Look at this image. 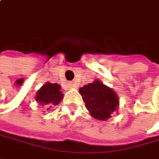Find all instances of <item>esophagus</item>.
<instances>
[{"label":"esophagus","instance_id":"1","mask_svg":"<svg viewBox=\"0 0 159 159\" xmlns=\"http://www.w3.org/2000/svg\"><path fill=\"white\" fill-rule=\"evenodd\" d=\"M70 87L71 89H76L77 88V85L76 84H73V83H70Z\"/></svg>","mask_w":159,"mask_h":159}]
</instances>
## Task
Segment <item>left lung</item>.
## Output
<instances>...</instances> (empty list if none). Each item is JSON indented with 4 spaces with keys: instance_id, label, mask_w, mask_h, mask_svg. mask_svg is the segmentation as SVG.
Wrapping results in <instances>:
<instances>
[{
    "instance_id": "8db88e82",
    "label": "left lung",
    "mask_w": 159,
    "mask_h": 159,
    "mask_svg": "<svg viewBox=\"0 0 159 159\" xmlns=\"http://www.w3.org/2000/svg\"><path fill=\"white\" fill-rule=\"evenodd\" d=\"M79 93L90 115L98 120H107L119 106L116 93L99 80L84 86L79 89Z\"/></svg>"
}]
</instances>
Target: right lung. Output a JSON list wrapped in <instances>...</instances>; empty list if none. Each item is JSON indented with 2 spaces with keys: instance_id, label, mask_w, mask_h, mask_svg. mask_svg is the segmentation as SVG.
Returning <instances> with one entry per match:
<instances>
[{
  "instance_id": "1",
  "label": "right lung",
  "mask_w": 159,
  "mask_h": 159,
  "mask_svg": "<svg viewBox=\"0 0 159 159\" xmlns=\"http://www.w3.org/2000/svg\"><path fill=\"white\" fill-rule=\"evenodd\" d=\"M62 98L63 94L60 90V86L47 82L38 90L35 100L42 105H48L49 108L47 110H49L53 105H57Z\"/></svg>"
}]
</instances>
